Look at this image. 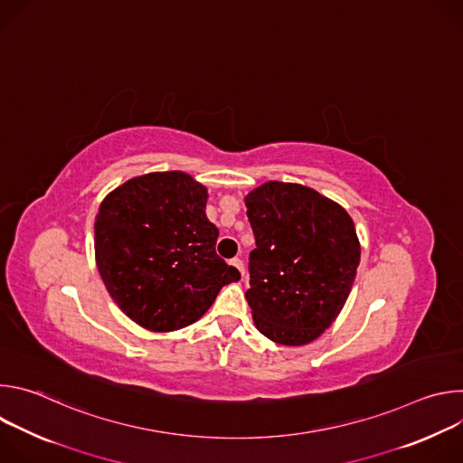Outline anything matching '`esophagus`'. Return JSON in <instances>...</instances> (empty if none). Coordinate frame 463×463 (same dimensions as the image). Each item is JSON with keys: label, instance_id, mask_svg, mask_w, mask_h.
Segmentation results:
<instances>
[{"label": "esophagus", "instance_id": "obj_1", "mask_svg": "<svg viewBox=\"0 0 463 463\" xmlns=\"http://www.w3.org/2000/svg\"><path fill=\"white\" fill-rule=\"evenodd\" d=\"M231 266H234V268L240 271L241 277L245 275V266H243V261H241L240 258H232V260H231Z\"/></svg>", "mask_w": 463, "mask_h": 463}]
</instances>
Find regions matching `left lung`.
<instances>
[{
    "mask_svg": "<svg viewBox=\"0 0 463 463\" xmlns=\"http://www.w3.org/2000/svg\"><path fill=\"white\" fill-rule=\"evenodd\" d=\"M256 249L245 298L268 339L300 346L341 313L361 247L348 213L317 190L269 181L245 197Z\"/></svg>",
    "mask_w": 463,
    "mask_h": 463,
    "instance_id": "8db88e82",
    "label": "left lung"
}]
</instances>
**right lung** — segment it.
I'll return each mask as SVG.
<instances>
[{"label":"right lung","instance_id":"add662e5","mask_svg":"<svg viewBox=\"0 0 463 463\" xmlns=\"http://www.w3.org/2000/svg\"><path fill=\"white\" fill-rule=\"evenodd\" d=\"M207 188L183 172H156L115 188L95 222L97 268L117 306L152 332L195 322L236 268L216 252Z\"/></svg>","mask_w":463,"mask_h":463}]
</instances>
